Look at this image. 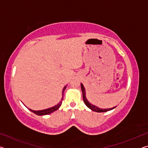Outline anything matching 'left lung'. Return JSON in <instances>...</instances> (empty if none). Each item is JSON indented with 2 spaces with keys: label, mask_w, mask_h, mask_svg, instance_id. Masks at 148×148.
Wrapping results in <instances>:
<instances>
[{
  "label": "left lung",
  "mask_w": 148,
  "mask_h": 148,
  "mask_svg": "<svg viewBox=\"0 0 148 148\" xmlns=\"http://www.w3.org/2000/svg\"><path fill=\"white\" fill-rule=\"evenodd\" d=\"M81 89H82V93H83V99H84V103L86 104V106L90 108L91 110H92V111H95V112H107V111H109V110H113L116 107H114V108H109V109H101L97 107L94 106V105H92L91 104H90L89 102L87 101L86 97V91H85V88L83 86V84H81Z\"/></svg>",
  "instance_id": "obj_1"
}]
</instances>
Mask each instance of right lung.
<instances>
[{
    "label": "right lung",
    "mask_w": 148,
    "mask_h": 148,
    "mask_svg": "<svg viewBox=\"0 0 148 148\" xmlns=\"http://www.w3.org/2000/svg\"><path fill=\"white\" fill-rule=\"evenodd\" d=\"M66 86H65L63 89H62V97L61 99V101H60L59 103L58 104H57L56 106H55L53 107L52 108H48V109H46V110H38V111H35V110H31L29 109L32 112H33L34 114L38 115V116H44V115H47V114H49L52 113V112H53L55 111H56L57 110H58L59 108V107L61 106V105L62 104V100H63V95H64V91L65 89H66Z\"/></svg>",
    "instance_id": "right-lung-1"
}]
</instances>
